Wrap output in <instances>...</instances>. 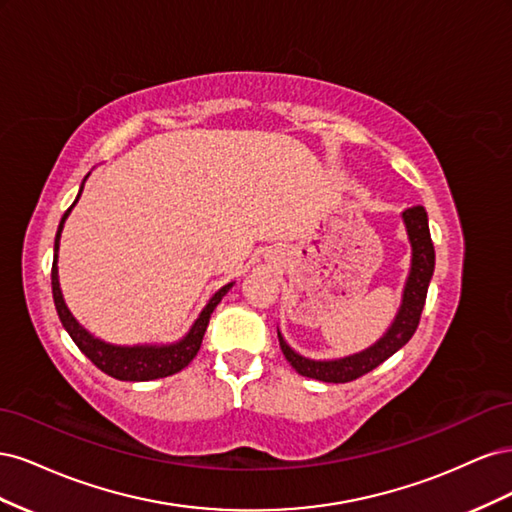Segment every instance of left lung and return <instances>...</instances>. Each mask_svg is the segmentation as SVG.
<instances>
[{
	"label": "left lung",
	"instance_id": "8db88e82",
	"mask_svg": "<svg viewBox=\"0 0 512 512\" xmlns=\"http://www.w3.org/2000/svg\"><path fill=\"white\" fill-rule=\"evenodd\" d=\"M401 220L406 224L408 241L412 247V260H410V273L404 286V294H401V305L397 309V316L391 322V327L378 339L376 344L369 348L354 352L342 359H307V356L294 352L284 335L277 329V337H280V348L286 356V361L299 371L301 376L322 380V382H350L365 376L367 371L376 369L380 363H384L389 356H393L399 348H404L410 337L414 335L418 320H421V312L427 299V288L433 275V267H436V252H433V243L429 235V222L425 207L416 205L401 213Z\"/></svg>",
	"mask_w": 512,
	"mask_h": 512
}]
</instances>
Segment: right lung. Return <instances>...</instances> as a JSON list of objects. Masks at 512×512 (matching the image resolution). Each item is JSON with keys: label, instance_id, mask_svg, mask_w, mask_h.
I'll use <instances>...</instances> for the list:
<instances>
[{"label": "right lung", "instance_id": "obj_1", "mask_svg": "<svg viewBox=\"0 0 512 512\" xmlns=\"http://www.w3.org/2000/svg\"><path fill=\"white\" fill-rule=\"evenodd\" d=\"M87 177L81 183L79 194H76V200L70 205V209L64 213V218H61L57 235H55L51 286H53V301H55L57 316H59L61 324H64V329L68 331V335L72 337V342L79 346V350L87 356V359L94 363L98 369H102L104 374L113 376L117 380H126V382H147V380H158V378L173 376V374H177V371H181L183 367H188L192 363L196 352L200 350V344H203V337H205V331H207V324H209L213 309L218 307V303L226 297V292L232 286H235V282L222 286L218 292L213 294V297L207 301V305L203 307V312H200L198 318L194 320L190 331L185 333L179 339V342L117 346V344H108V342H104V339H98V337L91 335L83 327V324L72 316V312L68 309V305L64 301V294H61V288H59V271H57L61 230H64V224L68 220L70 211L74 209L76 203H79Z\"/></svg>", "mask_w": 512, "mask_h": 512}]
</instances>
